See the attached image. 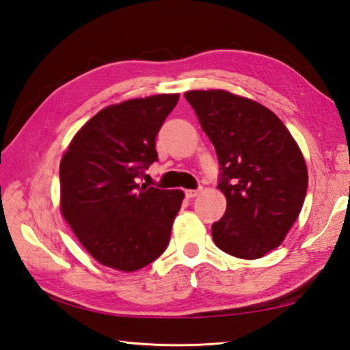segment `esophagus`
<instances>
[{"mask_svg":"<svg viewBox=\"0 0 350 350\" xmlns=\"http://www.w3.org/2000/svg\"><path fill=\"white\" fill-rule=\"evenodd\" d=\"M199 193H201V190H185V196H187L189 199H191V198H196Z\"/></svg>","mask_w":350,"mask_h":350,"instance_id":"1","label":"esophagus"}]
</instances>
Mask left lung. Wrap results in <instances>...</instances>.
<instances>
[{"label": "left lung", "mask_w": 350, "mask_h": 350, "mask_svg": "<svg viewBox=\"0 0 350 350\" xmlns=\"http://www.w3.org/2000/svg\"><path fill=\"white\" fill-rule=\"evenodd\" d=\"M202 130L215 145L226 211L213 224L219 249L256 260L282 243L305 201L308 170L301 148L272 110L222 89L189 90Z\"/></svg>", "instance_id": "left-lung-1"}]
</instances>
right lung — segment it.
<instances>
[{
    "label": "right lung",
    "mask_w": 350,
    "mask_h": 350,
    "mask_svg": "<svg viewBox=\"0 0 350 350\" xmlns=\"http://www.w3.org/2000/svg\"><path fill=\"white\" fill-rule=\"evenodd\" d=\"M180 94L111 104L88 120L60 161V211L103 266L135 272L167 247L183 190L139 184L157 160L155 137Z\"/></svg>",
    "instance_id": "right-lung-1"
}]
</instances>
